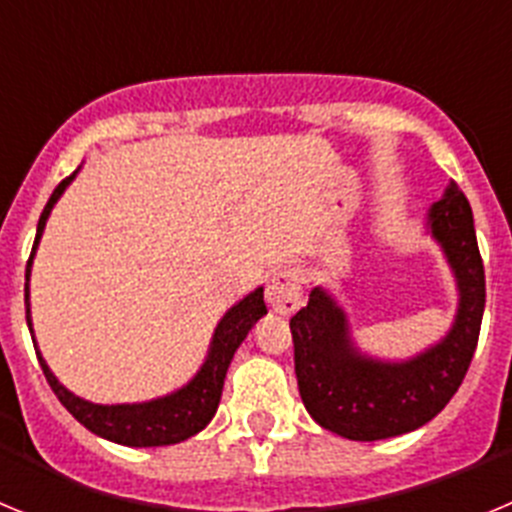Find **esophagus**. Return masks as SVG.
Segmentation results:
<instances>
[{"label":"esophagus","instance_id":"34e87169","mask_svg":"<svg viewBox=\"0 0 512 512\" xmlns=\"http://www.w3.org/2000/svg\"><path fill=\"white\" fill-rule=\"evenodd\" d=\"M266 302L279 315H292L302 302L300 271L292 266H279L271 271L269 282H266Z\"/></svg>","mask_w":512,"mask_h":512}]
</instances>
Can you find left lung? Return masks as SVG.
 <instances>
[{
	"instance_id": "left-lung-1",
	"label": "left lung",
	"mask_w": 512,
	"mask_h": 512,
	"mask_svg": "<svg viewBox=\"0 0 512 512\" xmlns=\"http://www.w3.org/2000/svg\"><path fill=\"white\" fill-rule=\"evenodd\" d=\"M431 230L446 251L461 295L454 328L438 346L400 364L366 359L348 341L343 310L320 287L289 320L300 397L325 431L351 441L410 433L436 418L459 390L485 312V264L472 207L456 182L431 207Z\"/></svg>"
}]
</instances>
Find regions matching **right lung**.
Segmentation results:
<instances>
[{
    "label": "right lung",
    "mask_w": 512,
    "mask_h": 512,
    "mask_svg": "<svg viewBox=\"0 0 512 512\" xmlns=\"http://www.w3.org/2000/svg\"><path fill=\"white\" fill-rule=\"evenodd\" d=\"M76 176H66L56 189H53L51 200L43 207V215L38 220V235H35L33 253L27 261L25 269V318L30 325V302H27V279H30V264H33L35 248H38L40 235H43L45 220L51 215L53 205L61 197V192L69 187V182ZM266 315L264 305V289H256L246 300H241L235 307L225 312V318L217 323L215 336H212L210 356L197 372V377L182 387L179 392L161 400L143 402V405H94V402L81 400V397L71 395L61 382L51 374L43 356L38 354L40 369H43L45 379L51 384V390L61 400V405L79 420L84 428H89L97 436L107 438V441L122 443V446H169V443H179L184 438L200 433L207 423L212 420L217 410V402L223 395L225 372H228L230 361H233L235 348L241 346L243 338L248 336V330L253 323ZM33 333V325H30Z\"/></svg>",
    "instance_id": "right-lung-1"
}]
</instances>
